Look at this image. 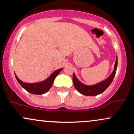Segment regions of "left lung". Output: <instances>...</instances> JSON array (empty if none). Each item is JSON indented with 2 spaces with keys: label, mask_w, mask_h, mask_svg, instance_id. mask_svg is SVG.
Returning <instances> with one entry per match:
<instances>
[{
  "label": "left lung",
  "mask_w": 134,
  "mask_h": 134,
  "mask_svg": "<svg viewBox=\"0 0 134 134\" xmlns=\"http://www.w3.org/2000/svg\"><path fill=\"white\" fill-rule=\"evenodd\" d=\"M117 64H118V58L116 57V62L115 64L114 70L112 72L110 76L105 79L103 81L98 83V84H94L92 86H87L86 84H82L78 80L76 77L75 74H73V82L75 88L80 93L85 95V96H97L99 94L102 93L104 92L107 89L108 87L111 84V83L113 81V78L116 74V69H117Z\"/></svg>",
  "instance_id": "left-lung-1"
}]
</instances>
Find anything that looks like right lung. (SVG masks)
Returning <instances> with one entry per match:
<instances>
[{
  "instance_id": "1",
  "label": "right lung",
  "mask_w": 134,
  "mask_h": 134,
  "mask_svg": "<svg viewBox=\"0 0 134 134\" xmlns=\"http://www.w3.org/2000/svg\"><path fill=\"white\" fill-rule=\"evenodd\" d=\"M62 70V68L55 70L50 75L47 79L41 82H38L36 83H26L23 82L15 74L16 78L20 85L22 86L25 90H26L29 93L33 94H43L47 93L48 90L51 88L53 81L58 74Z\"/></svg>"
}]
</instances>
